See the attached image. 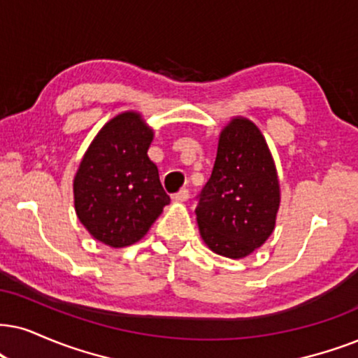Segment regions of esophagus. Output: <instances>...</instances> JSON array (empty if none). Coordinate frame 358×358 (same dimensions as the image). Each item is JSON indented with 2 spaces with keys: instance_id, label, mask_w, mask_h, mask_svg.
Segmentation results:
<instances>
[{
  "instance_id": "esophagus-1",
  "label": "esophagus",
  "mask_w": 358,
  "mask_h": 358,
  "mask_svg": "<svg viewBox=\"0 0 358 358\" xmlns=\"http://www.w3.org/2000/svg\"><path fill=\"white\" fill-rule=\"evenodd\" d=\"M188 198H189V192H188L187 188H182L178 193L173 194V200H175V201H180V203L187 201Z\"/></svg>"
}]
</instances>
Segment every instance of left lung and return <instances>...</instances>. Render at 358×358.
<instances>
[{
    "label": "left lung",
    "instance_id": "8db88e82",
    "mask_svg": "<svg viewBox=\"0 0 358 358\" xmlns=\"http://www.w3.org/2000/svg\"><path fill=\"white\" fill-rule=\"evenodd\" d=\"M280 189L261 130L234 117L221 130L211 176L198 196V228L216 255L241 259L261 248L275 226Z\"/></svg>",
    "mask_w": 358,
    "mask_h": 358
}]
</instances>
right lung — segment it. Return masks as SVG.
I'll return each mask as SVG.
<instances>
[{
  "label": "right lung",
  "mask_w": 358,
  "mask_h": 358,
  "mask_svg": "<svg viewBox=\"0 0 358 358\" xmlns=\"http://www.w3.org/2000/svg\"><path fill=\"white\" fill-rule=\"evenodd\" d=\"M153 130L138 112H122L102 127L74 176L76 215L90 236L125 248L145 236L170 203L147 152Z\"/></svg>",
  "instance_id": "add662e5"
}]
</instances>
